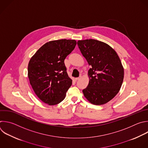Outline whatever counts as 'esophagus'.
Returning <instances> with one entry per match:
<instances>
[{
	"label": "esophagus",
	"mask_w": 148,
	"mask_h": 148,
	"mask_svg": "<svg viewBox=\"0 0 148 148\" xmlns=\"http://www.w3.org/2000/svg\"><path fill=\"white\" fill-rule=\"evenodd\" d=\"M81 78V76H79V77H77V78H75V80H78V79H79Z\"/></svg>",
	"instance_id": "34e87169"
}]
</instances>
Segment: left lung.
<instances>
[{
  "instance_id": "obj_1",
  "label": "left lung",
  "mask_w": 148,
  "mask_h": 148,
  "mask_svg": "<svg viewBox=\"0 0 148 148\" xmlns=\"http://www.w3.org/2000/svg\"><path fill=\"white\" fill-rule=\"evenodd\" d=\"M77 45L89 65V82L82 90L84 96L95 105L105 104L119 92L124 79V68L114 49L95 39L78 40Z\"/></svg>"
}]
</instances>
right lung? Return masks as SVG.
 <instances>
[{"instance_id": "obj_1", "label": "right lung", "mask_w": 148, "mask_h": 148, "mask_svg": "<svg viewBox=\"0 0 148 148\" xmlns=\"http://www.w3.org/2000/svg\"><path fill=\"white\" fill-rule=\"evenodd\" d=\"M76 44L73 39L48 42L31 58L28 66L29 82L36 96L45 103L55 105L65 98L72 79L67 74L64 61Z\"/></svg>"}]
</instances>
